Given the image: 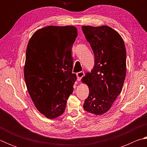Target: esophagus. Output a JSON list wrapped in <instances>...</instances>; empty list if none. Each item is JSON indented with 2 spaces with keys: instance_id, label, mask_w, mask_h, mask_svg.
Returning <instances> with one entry per match:
<instances>
[{
  "instance_id": "esophagus-1",
  "label": "esophagus",
  "mask_w": 147,
  "mask_h": 147,
  "mask_svg": "<svg viewBox=\"0 0 147 147\" xmlns=\"http://www.w3.org/2000/svg\"><path fill=\"white\" fill-rule=\"evenodd\" d=\"M84 71H80V72H78V73H77L76 74V76H77V79H78V81H80L82 78V77L84 76Z\"/></svg>"
}]
</instances>
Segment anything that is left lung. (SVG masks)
Segmentation results:
<instances>
[{
  "label": "left lung",
  "instance_id": "obj_1",
  "mask_svg": "<svg viewBox=\"0 0 147 147\" xmlns=\"http://www.w3.org/2000/svg\"><path fill=\"white\" fill-rule=\"evenodd\" d=\"M82 31L94 55V65L82 80L89 86L84 108L94 115L106 113L122 91L126 71L123 38L108 26H83Z\"/></svg>",
  "mask_w": 147,
  "mask_h": 147
}]
</instances>
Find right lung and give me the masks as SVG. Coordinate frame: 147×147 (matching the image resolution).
Wrapping results in <instances>:
<instances>
[{
    "label": "right lung",
    "mask_w": 147,
    "mask_h": 147,
    "mask_svg": "<svg viewBox=\"0 0 147 147\" xmlns=\"http://www.w3.org/2000/svg\"><path fill=\"white\" fill-rule=\"evenodd\" d=\"M78 35L73 26H49L38 30L26 48L24 80L32 101L49 119L60 116L73 93L72 47Z\"/></svg>",
    "instance_id": "add662e5"
}]
</instances>
